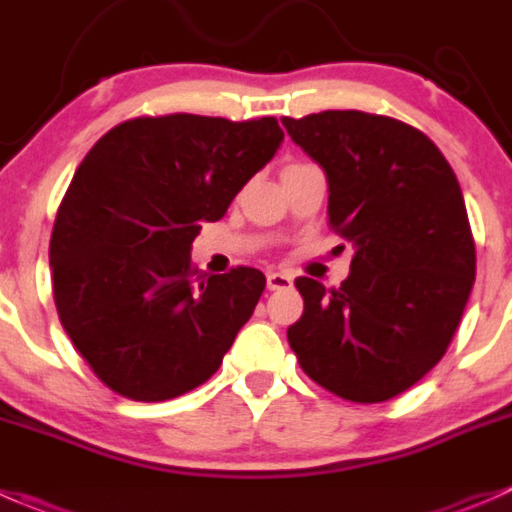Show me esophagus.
<instances>
[{
  "mask_svg": "<svg viewBox=\"0 0 512 512\" xmlns=\"http://www.w3.org/2000/svg\"><path fill=\"white\" fill-rule=\"evenodd\" d=\"M292 285V277L285 272H267V287L270 290H285Z\"/></svg>",
  "mask_w": 512,
  "mask_h": 512,
  "instance_id": "1",
  "label": "esophagus"
}]
</instances>
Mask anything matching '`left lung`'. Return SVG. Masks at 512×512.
I'll use <instances>...</instances> for the list:
<instances>
[{
    "mask_svg": "<svg viewBox=\"0 0 512 512\" xmlns=\"http://www.w3.org/2000/svg\"><path fill=\"white\" fill-rule=\"evenodd\" d=\"M282 124L325 170L330 230L355 245L340 287L297 277L305 310L287 342L320 388L385 403L438 365L473 290L458 177L428 135L395 117L327 109Z\"/></svg>",
    "mask_w": 512,
    "mask_h": 512,
    "instance_id": "8db88e82",
    "label": "left lung"
}]
</instances>
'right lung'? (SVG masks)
I'll list each match as a JSON object with an SVG mask.
<instances>
[{
    "instance_id": "right-lung-1",
    "label": "right lung",
    "mask_w": 512,
    "mask_h": 512,
    "mask_svg": "<svg viewBox=\"0 0 512 512\" xmlns=\"http://www.w3.org/2000/svg\"><path fill=\"white\" fill-rule=\"evenodd\" d=\"M275 117L160 114L117 124L74 172L49 240L74 350L112 393L162 403L210 380L265 275H200L190 247L282 142Z\"/></svg>"
}]
</instances>
